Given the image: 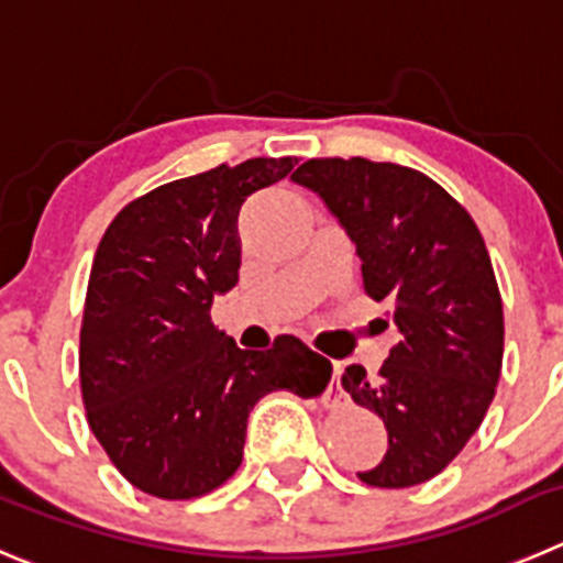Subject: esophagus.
Instances as JSON below:
<instances>
[{
	"label": "esophagus",
	"mask_w": 563,
	"mask_h": 563,
	"mask_svg": "<svg viewBox=\"0 0 563 563\" xmlns=\"http://www.w3.org/2000/svg\"><path fill=\"white\" fill-rule=\"evenodd\" d=\"M330 397H333V402L341 397V386H339V364H333V383H330Z\"/></svg>",
	"instance_id": "1"
}]
</instances>
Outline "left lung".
I'll use <instances>...</instances> for the list:
<instances>
[{
	"label": "left lung",
	"mask_w": 563,
	"mask_h": 563,
	"mask_svg": "<svg viewBox=\"0 0 563 563\" xmlns=\"http://www.w3.org/2000/svg\"><path fill=\"white\" fill-rule=\"evenodd\" d=\"M291 180L350 235L366 294L386 299L400 333L375 377L358 364L341 377L388 433L380 464L358 477L380 488L430 481L481 428L500 380L503 302L481 230L439 183L400 163L308 161Z\"/></svg>",
	"instance_id": "obj_1"
}]
</instances>
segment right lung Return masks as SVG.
I'll use <instances>...</instances> for the list:
<instances>
[{"label":"right lung","instance_id":"1","mask_svg":"<svg viewBox=\"0 0 563 563\" xmlns=\"http://www.w3.org/2000/svg\"><path fill=\"white\" fill-rule=\"evenodd\" d=\"M291 169L294 157H252L166 183L99 241L80 330L82 402L108 459L146 495H208L239 470L264 394L328 386L330 361L294 335L255 353L210 322L213 297L239 283L241 205Z\"/></svg>","mask_w":563,"mask_h":563}]
</instances>
